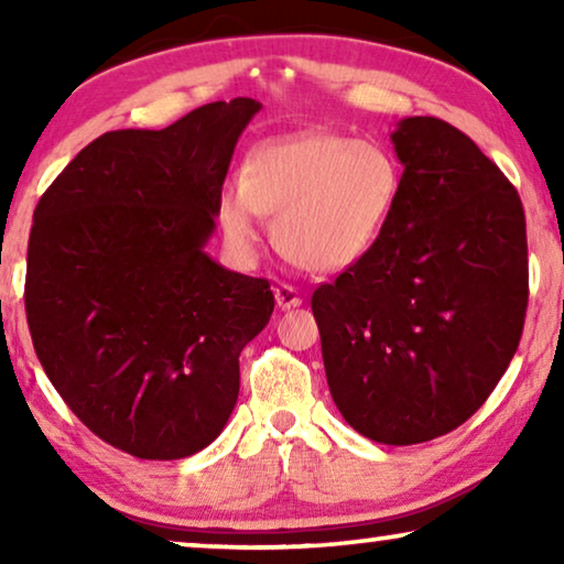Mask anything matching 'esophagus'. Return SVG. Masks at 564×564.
Instances as JSON below:
<instances>
[{"label":"esophagus","instance_id":"esophagus-1","mask_svg":"<svg viewBox=\"0 0 564 564\" xmlns=\"http://www.w3.org/2000/svg\"><path fill=\"white\" fill-rule=\"evenodd\" d=\"M274 300H276V305L282 307V311H290V307L303 305V297H300V292L292 288V284H276Z\"/></svg>","mask_w":564,"mask_h":564}]
</instances>
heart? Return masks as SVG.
<instances>
[{
    "label": "heart",
    "mask_w": 564,
    "mask_h": 564,
    "mask_svg": "<svg viewBox=\"0 0 564 564\" xmlns=\"http://www.w3.org/2000/svg\"><path fill=\"white\" fill-rule=\"evenodd\" d=\"M398 189V166L382 145L305 130L257 145L241 184L223 187L218 215L241 251L257 243V215L276 218L274 241L292 264L336 274L375 249Z\"/></svg>",
    "instance_id": "heart-1"
}]
</instances>
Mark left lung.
I'll list each match as a JSON object with an SVG mask.
<instances>
[{"label": "left lung", "mask_w": 564, "mask_h": 564, "mask_svg": "<svg viewBox=\"0 0 564 564\" xmlns=\"http://www.w3.org/2000/svg\"><path fill=\"white\" fill-rule=\"evenodd\" d=\"M380 241L313 292L330 398L361 436L431 442L480 408L519 349L527 218L503 172L449 122L405 118Z\"/></svg>", "instance_id": "obj_1"}]
</instances>
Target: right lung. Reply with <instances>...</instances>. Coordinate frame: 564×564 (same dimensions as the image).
I'll return each mask as SVG.
<instances>
[{
	"label": "right lung",
	"mask_w": 564,
	"mask_h": 564,
	"mask_svg": "<svg viewBox=\"0 0 564 564\" xmlns=\"http://www.w3.org/2000/svg\"><path fill=\"white\" fill-rule=\"evenodd\" d=\"M259 110L236 97L164 130H110L35 207L25 313L37 359L76 419L138 459H182L220 436L238 357L272 318L269 282L205 251Z\"/></svg>",
	"instance_id": "obj_1"
}]
</instances>
